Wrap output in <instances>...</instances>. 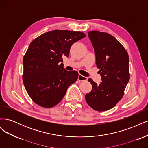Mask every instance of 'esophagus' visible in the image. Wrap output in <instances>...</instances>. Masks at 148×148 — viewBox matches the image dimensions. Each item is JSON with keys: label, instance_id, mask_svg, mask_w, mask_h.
Returning a JSON list of instances; mask_svg holds the SVG:
<instances>
[{"label": "esophagus", "instance_id": "obj_1", "mask_svg": "<svg viewBox=\"0 0 148 148\" xmlns=\"http://www.w3.org/2000/svg\"><path fill=\"white\" fill-rule=\"evenodd\" d=\"M78 80L79 82H85V81H87L88 78L86 77H83V76H82V75L79 74L78 77Z\"/></svg>", "mask_w": 148, "mask_h": 148}]
</instances>
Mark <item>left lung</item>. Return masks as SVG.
I'll return each instance as SVG.
<instances>
[{"instance_id":"8db88e82","label":"left lung","mask_w":148,"mask_h":148,"mask_svg":"<svg viewBox=\"0 0 148 148\" xmlns=\"http://www.w3.org/2000/svg\"><path fill=\"white\" fill-rule=\"evenodd\" d=\"M95 49L96 66L102 82L97 84L89 78L92 90L85 95L88 104L97 111L114 107L122 98L130 79L129 57L124 47L112 36L97 31H88Z\"/></svg>"}]
</instances>
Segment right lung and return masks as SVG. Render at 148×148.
<instances>
[{
  "instance_id": "1",
  "label": "right lung",
  "mask_w": 148,
  "mask_h": 148,
  "mask_svg": "<svg viewBox=\"0 0 148 148\" xmlns=\"http://www.w3.org/2000/svg\"><path fill=\"white\" fill-rule=\"evenodd\" d=\"M84 37L81 31L53 30L31 42L23 60V82L36 104L46 108L55 106L77 81L78 73L64 69L62 57H68L72 44Z\"/></svg>"
}]
</instances>
